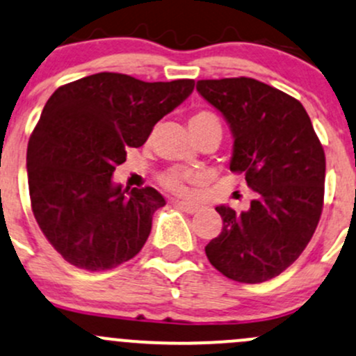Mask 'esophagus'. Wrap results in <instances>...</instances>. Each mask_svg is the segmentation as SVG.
I'll use <instances>...</instances> for the list:
<instances>
[{
    "instance_id": "esophagus-1",
    "label": "esophagus",
    "mask_w": 356,
    "mask_h": 356,
    "mask_svg": "<svg viewBox=\"0 0 356 356\" xmlns=\"http://www.w3.org/2000/svg\"><path fill=\"white\" fill-rule=\"evenodd\" d=\"M172 204H174L175 208L186 211V213H189V214H194L199 211L197 204H193V202H187V201H181V199H174V201H172Z\"/></svg>"
}]
</instances>
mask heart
I'll use <instances>...</instances> for the list:
<instances>
[{
    "instance_id": "heart-1",
    "label": "heart",
    "mask_w": 356,
    "mask_h": 356,
    "mask_svg": "<svg viewBox=\"0 0 356 356\" xmlns=\"http://www.w3.org/2000/svg\"><path fill=\"white\" fill-rule=\"evenodd\" d=\"M213 116L214 115H211L209 111L193 113L189 118V127L191 124H196V123H201V121H204V120L213 118ZM191 181H193V174L187 170H179V169H172L169 172H165V174L160 177V182H162L167 189L174 191V193H184L186 184Z\"/></svg>"
}]
</instances>
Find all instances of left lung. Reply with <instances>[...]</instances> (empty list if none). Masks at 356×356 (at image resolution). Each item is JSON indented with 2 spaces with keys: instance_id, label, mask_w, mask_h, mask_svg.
Segmentation results:
<instances>
[{
  "instance_id": "1",
  "label": "left lung",
  "mask_w": 356,
  "mask_h": 356,
  "mask_svg": "<svg viewBox=\"0 0 356 356\" xmlns=\"http://www.w3.org/2000/svg\"><path fill=\"white\" fill-rule=\"evenodd\" d=\"M233 134L232 172L255 197L247 211L218 206L222 229L206 245L228 279L259 284L299 259L323 211L326 159L309 115L292 96L252 77L197 81Z\"/></svg>"
}]
</instances>
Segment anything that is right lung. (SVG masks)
I'll use <instances>...</instances> for the list:
<instances>
[{
	"mask_svg": "<svg viewBox=\"0 0 356 356\" xmlns=\"http://www.w3.org/2000/svg\"><path fill=\"white\" fill-rule=\"evenodd\" d=\"M193 89V79L145 83L99 72L49 97L30 136L26 172L35 220L62 259L109 270L142 250L165 199L154 187L123 189L113 172Z\"/></svg>",
	"mask_w": 356,
	"mask_h": 356,
	"instance_id": "1",
	"label": "right lung"
}]
</instances>
